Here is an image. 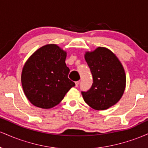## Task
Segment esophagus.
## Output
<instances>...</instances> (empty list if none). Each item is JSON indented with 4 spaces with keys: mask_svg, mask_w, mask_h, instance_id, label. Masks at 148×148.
<instances>
[{
    "mask_svg": "<svg viewBox=\"0 0 148 148\" xmlns=\"http://www.w3.org/2000/svg\"><path fill=\"white\" fill-rule=\"evenodd\" d=\"M79 83H80V81H76V82H75L76 87H78V86H79Z\"/></svg>",
    "mask_w": 148,
    "mask_h": 148,
    "instance_id": "34e87169",
    "label": "esophagus"
}]
</instances>
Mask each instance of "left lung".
<instances>
[{
  "instance_id": "obj_1",
  "label": "left lung",
  "mask_w": 148,
  "mask_h": 148,
  "mask_svg": "<svg viewBox=\"0 0 148 148\" xmlns=\"http://www.w3.org/2000/svg\"><path fill=\"white\" fill-rule=\"evenodd\" d=\"M85 59L93 83L88 90L81 92L83 98L94 109H107L118 102L125 91L126 76L123 65L113 53L103 47L87 52Z\"/></svg>"
}]
</instances>
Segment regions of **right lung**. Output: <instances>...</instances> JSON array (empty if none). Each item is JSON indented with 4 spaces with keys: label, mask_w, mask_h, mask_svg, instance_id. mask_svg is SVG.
Returning <instances> with one entry per match:
<instances>
[{
    "label": "right lung",
    "mask_w": 148,
    "mask_h": 148,
    "mask_svg": "<svg viewBox=\"0 0 148 148\" xmlns=\"http://www.w3.org/2000/svg\"><path fill=\"white\" fill-rule=\"evenodd\" d=\"M66 52L56 45L39 49L23 66L21 84L23 92L34 106L50 108L62 101L75 84L68 78Z\"/></svg>",
    "instance_id": "right-lung-1"
}]
</instances>
